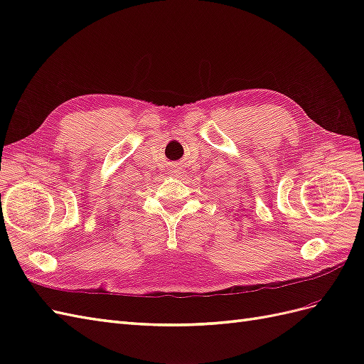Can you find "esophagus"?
<instances>
[{"label":"esophagus","mask_w":364,"mask_h":364,"mask_svg":"<svg viewBox=\"0 0 364 364\" xmlns=\"http://www.w3.org/2000/svg\"><path fill=\"white\" fill-rule=\"evenodd\" d=\"M170 173H171L173 176H176V178H178V176H181L183 171H182V168H181V165H179V164H174L173 167H171V170H170Z\"/></svg>","instance_id":"34e87169"}]
</instances>
